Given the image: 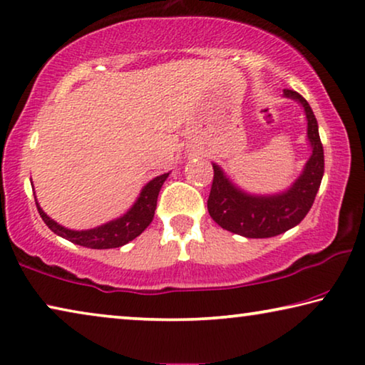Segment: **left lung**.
Here are the masks:
<instances>
[{"mask_svg":"<svg viewBox=\"0 0 365 365\" xmlns=\"http://www.w3.org/2000/svg\"><path fill=\"white\" fill-rule=\"evenodd\" d=\"M284 96L297 101L307 118V139L312 154L300 175L292 185L277 193H251L231 180V177L213 162L215 177L208 198V213L222 230L244 237H274L285 232L308 215L324 173V154L318 133V121L308 101L293 90Z\"/></svg>","mask_w":365,"mask_h":365,"instance_id":"1","label":"left lung"}]
</instances>
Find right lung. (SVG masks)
I'll use <instances>...</instances> for the list:
<instances>
[{"mask_svg": "<svg viewBox=\"0 0 365 365\" xmlns=\"http://www.w3.org/2000/svg\"><path fill=\"white\" fill-rule=\"evenodd\" d=\"M170 175V172L162 173V175L152 178L140 190L139 197L130 205V208L123 213L119 217L103 222V225L91 227V230H70L58 225L57 221H53L51 216H47L46 211L41 208L39 201L36 198L37 211L42 217V221L48 226V230L56 232L57 236H61L67 241L78 244V246L90 247V249H113V247H121L124 244L133 241L148 227L152 220H154V213L157 208V197L162 185L167 180V177Z\"/></svg>", "mask_w": 365, "mask_h": 365, "instance_id": "1", "label": "right lung"}]
</instances>
